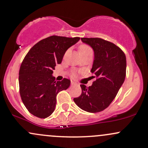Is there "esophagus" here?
<instances>
[{"label": "esophagus", "instance_id": "1", "mask_svg": "<svg viewBox=\"0 0 148 148\" xmlns=\"http://www.w3.org/2000/svg\"><path fill=\"white\" fill-rule=\"evenodd\" d=\"M71 85L72 86H74V85H76V83L74 82V81H71Z\"/></svg>", "mask_w": 148, "mask_h": 148}]
</instances>
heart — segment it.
I'll list each match as a JSON object with an SVG mask.
<instances>
[{"label": "heart", "instance_id": "heart-1", "mask_svg": "<svg viewBox=\"0 0 148 148\" xmlns=\"http://www.w3.org/2000/svg\"><path fill=\"white\" fill-rule=\"evenodd\" d=\"M78 51H79V55L86 53H88V52L92 51L90 47L87 45H85V44H82V45H79V47H78Z\"/></svg>", "mask_w": 148, "mask_h": 148}]
</instances>
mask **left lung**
Here are the masks:
<instances>
[{"label":"left lung","instance_id":"obj_1","mask_svg":"<svg viewBox=\"0 0 148 148\" xmlns=\"http://www.w3.org/2000/svg\"><path fill=\"white\" fill-rule=\"evenodd\" d=\"M93 49L95 60L90 72L95 78L91 86L80 85L82 92L74 99L79 108L90 113L102 111L111 104L126 76V56L120 47L98 37H82Z\"/></svg>","mask_w":148,"mask_h":148}]
</instances>
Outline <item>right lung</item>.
Wrapping results in <instances>:
<instances>
[{
	"label": "right lung",
	"mask_w": 148,
	"mask_h": 148,
	"mask_svg": "<svg viewBox=\"0 0 148 148\" xmlns=\"http://www.w3.org/2000/svg\"><path fill=\"white\" fill-rule=\"evenodd\" d=\"M79 40L52 35L37 42L25 55L18 73L19 92L31 114L46 118L54 111L57 94L69 88L70 80L55 81L53 70L61 63L66 51Z\"/></svg>",
	"instance_id": "1"
}]
</instances>
